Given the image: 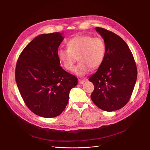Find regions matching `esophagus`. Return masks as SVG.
<instances>
[{
  "label": "esophagus",
  "instance_id": "obj_1",
  "mask_svg": "<svg viewBox=\"0 0 150 150\" xmlns=\"http://www.w3.org/2000/svg\"><path fill=\"white\" fill-rule=\"evenodd\" d=\"M87 80V79H79V80H78V83H79V84H84V83Z\"/></svg>",
  "mask_w": 150,
  "mask_h": 150
}]
</instances>
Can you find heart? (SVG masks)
<instances>
[{
	"label": "heart",
	"instance_id": "heart-1",
	"mask_svg": "<svg viewBox=\"0 0 150 150\" xmlns=\"http://www.w3.org/2000/svg\"><path fill=\"white\" fill-rule=\"evenodd\" d=\"M67 49H61L57 56L63 67L69 71H73L78 57L79 61L75 74L83 76L90 69H96L100 66L104 59L106 46L104 40L92 35H78L67 42Z\"/></svg>",
	"mask_w": 150,
	"mask_h": 150
}]
</instances>
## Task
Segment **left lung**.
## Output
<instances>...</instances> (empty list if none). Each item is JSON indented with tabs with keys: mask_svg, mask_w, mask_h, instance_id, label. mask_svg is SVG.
I'll use <instances>...</instances> for the list:
<instances>
[{
	"mask_svg": "<svg viewBox=\"0 0 150 150\" xmlns=\"http://www.w3.org/2000/svg\"><path fill=\"white\" fill-rule=\"evenodd\" d=\"M96 31L106 46L102 64L89 78L95 87L91 98L99 108L112 112L122 108L131 97L137 79V67L133 54L124 40L102 28Z\"/></svg>",
	"mask_w": 150,
	"mask_h": 150,
	"instance_id": "8db88e82",
	"label": "left lung"
}]
</instances>
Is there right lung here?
<instances>
[{
	"label": "right lung",
	"instance_id": "obj_1",
	"mask_svg": "<svg viewBox=\"0 0 150 150\" xmlns=\"http://www.w3.org/2000/svg\"><path fill=\"white\" fill-rule=\"evenodd\" d=\"M60 33L41 34L23 50L16 67V81L26 106L35 115L54 117L65 109L77 78L59 66Z\"/></svg>",
	"mask_w": 150,
	"mask_h": 150
}]
</instances>
